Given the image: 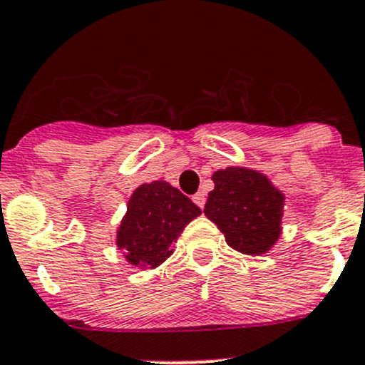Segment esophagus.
Instances as JSON below:
<instances>
[{
	"instance_id": "obj_1",
	"label": "esophagus",
	"mask_w": 365,
	"mask_h": 365,
	"mask_svg": "<svg viewBox=\"0 0 365 365\" xmlns=\"http://www.w3.org/2000/svg\"><path fill=\"white\" fill-rule=\"evenodd\" d=\"M192 201H194V203H196L197 206H200V208H203V206H205V192L194 194Z\"/></svg>"
}]
</instances>
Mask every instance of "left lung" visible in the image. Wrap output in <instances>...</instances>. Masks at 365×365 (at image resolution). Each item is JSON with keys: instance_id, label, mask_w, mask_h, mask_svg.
<instances>
[{"instance_id": "1", "label": "left lung", "mask_w": 365, "mask_h": 365, "mask_svg": "<svg viewBox=\"0 0 365 365\" xmlns=\"http://www.w3.org/2000/svg\"><path fill=\"white\" fill-rule=\"evenodd\" d=\"M205 215L217 224L227 245L249 256L268 252L281 237L284 194L254 169L226 168L212 175Z\"/></svg>"}]
</instances>
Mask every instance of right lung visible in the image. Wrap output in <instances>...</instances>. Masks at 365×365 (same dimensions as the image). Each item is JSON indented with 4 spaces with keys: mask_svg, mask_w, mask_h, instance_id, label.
<instances>
[{
    "mask_svg": "<svg viewBox=\"0 0 365 365\" xmlns=\"http://www.w3.org/2000/svg\"><path fill=\"white\" fill-rule=\"evenodd\" d=\"M201 208L168 182L143 183L130 196L116 231V245L134 267L157 268L173 252L183 227Z\"/></svg>",
    "mask_w": 365,
    "mask_h": 365,
    "instance_id": "1",
    "label": "right lung"
}]
</instances>
